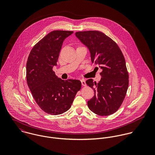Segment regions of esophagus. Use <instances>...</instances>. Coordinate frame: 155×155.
Returning a JSON list of instances; mask_svg holds the SVG:
<instances>
[{
    "instance_id": "34e87169",
    "label": "esophagus",
    "mask_w": 155,
    "mask_h": 155,
    "mask_svg": "<svg viewBox=\"0 0 155 155\" xmlns=\"http://www.w3.org/2000/svg\"><path fill=\"white\" fill-rule=\"evenodd\" d=\"M81 83H82V86H84V87H86V86H87V84H86V82H85V79H82V80H81Z\"/></svg>"
}]
</instances>
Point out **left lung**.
<instances>
[{"instance_id":"1","label":"left lung","mask_w":155,"mask_h":155,"mask_svg":"<svg viewBox=\"0 0 155 155\" xmlns=\"http://www.w3.org/2000/svg\"><path fill=\"white\" fill-rule=\"evenodd\" d=\"M75 35L88 48L92 63L102 70L98 83L92 79L86 81L94 91V96L88 101L89 109L98 115L109 116L120 107L128 88L124 56L117 44L101 31H78Z\"/></svg>"}]
</instances>
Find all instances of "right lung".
<instances>
[{"label": "right lung", "instance_id": "1", "mask_svg": "<svg viewBox=\"0 0 155 155\" xmlns=\"http://www.w3.org/2000/svg\"><path fill=\"white\" fill-rule=\"evenodd\" d=\"M73 31L54 30L31 50L26 64V79L35 101L45 113L58 115L68 110L81 89L79 80H62L52 68L57 66L64 39Z\"/></svg>", "mask_w": 155, "mask_h": 155}]
</instances>
